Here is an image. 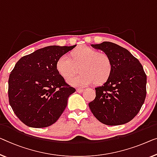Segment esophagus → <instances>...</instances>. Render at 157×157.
Here are the masks:
<instances>
[{
  "label": "esophagus",
  "instance_id": "esophagus-1",
  "mask_svg": "<svg viewBox=\"0 0 157 157\" xmlns=\"http://www.w3.org/2000/svg\"><path fill=\"white\" fill-rule=\"evenodd\" d=\"M77 92L78 93H82L84 92L83 89H77Z\"/></svg>",
  "mask_w": 157,
  "mask_h": 157
}]
</instances>
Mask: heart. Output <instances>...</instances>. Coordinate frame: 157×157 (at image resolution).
<instances>
[{
  "instance_id": "1",
  "label": "heart",
  "mask_w": 157,
  "mask_h": 157,
  "mask_svg": "<svg viewBox=\"0 0 157 157\" xmlns=\"http://www.w3.org/2000/svg\"><path fill=\"white\" fill-rule=\"evenodd\" d=\"M67 55H63L56 62V69L63 78L66 79L78 72L81 73L67 79L70 85L85 87L95 82L103 84L107 81L113 71V63L106 53L87 46H82Z\"/></svg>"
}]
</instances>
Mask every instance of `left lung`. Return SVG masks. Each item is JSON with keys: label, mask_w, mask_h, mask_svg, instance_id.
Here are the masks:
<instances>
[{"label": "left lung", "mask_w": 157, "mask_h": 157, "mask_svg": "<svg viewBox=\"0 0 157 157\" xmlns=\"http://www.w3.org/2000/svg\"><path fill=\"white\" fill-rule=\"evenodd\" d=\"M92 46L110 56L113 71L104 85L95 88V99L89 104L91 111L105 125L128 123L138 113L145 100L147 75L143 67L118 44L104 41Z\"/></svg>", "instance_id": "1"}]
</instances>
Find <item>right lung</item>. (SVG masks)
I'll use <instances>...</instances> for the list:
<instances>
[{"label": "right lung", "instance_id": "1", "mask_svg": "<svg viewBox=\"0 0 157 157\" xmlns=\"http://www.w3.org/2000/svg\"><path fill=\"white\" fill-rule=\"evenodd\" d=\"M75 46H46L23 56L15 64L8 79L9 103L26 125L48 127L66 108L75 89L58 73L56 62Z\"/></svg>", "mask_w": 157, "mask_h": 157}]
</instances>
